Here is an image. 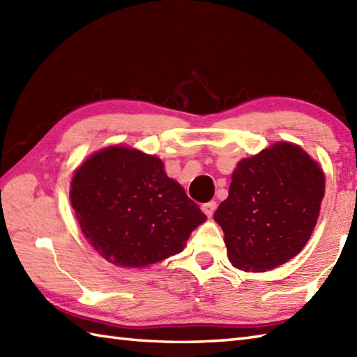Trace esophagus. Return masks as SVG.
Returning <instances> with one entry per match:
<instances>
[{
	"label": "esophagus",
	"instance_id": "1",
	"mask_svg": "<svg viewBox=\"0 0 357 357\" xmlns=\"http://www.w3.org/2000/svg\"><path fill=\"white\" fill-rule=\"evenodd\" d=\"M201 208H202L204 213H206L208 218H211V215H213L215 210H216V202L215 201H210V202L202 204Z\"/></svg>",
	"mask_w": 357,
	"mask_h": 357
}]
</instances>
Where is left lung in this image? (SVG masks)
Returning <instances> with one entry per match:
<instances>
[{
	"mask_svg": "<svg viewBox=\"0 0 357 357\" xmlns=\"http://www.w3.org/2000/svg\"><path fill=\"white\" fill-rule=\"evenodd\" d=\"M322 167L298 144L278 141L241 159L215 221L234 268L268 271L305 247L321 213Z\"/></svg>",
	"mask_w": 357,
	"mask_h": 357,
	"instance_id": "obj_1",
	"label": "left lung"
}]
</instances>
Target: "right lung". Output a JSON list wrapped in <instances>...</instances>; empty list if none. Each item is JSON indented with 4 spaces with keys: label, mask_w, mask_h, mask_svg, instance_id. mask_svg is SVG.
Here are the masks:
<instances>
[{
    "label": "right lung",
    "mask_w": 357,
    "mask_h": 357,
    "mask_svg": "<svg viewBox=\"0 0 357 357\" xmlns=\"http://www.w3.org/2000/svg\"><path fill=\"white\" fill-rule=\"evenodd\" d=\"M70 204L95 252L116 267L147 268L184 250L207 221L164 162L128 146L104 147L73 172Z\"/></svg>",
    "instance_id": "add662e5"
}]
</instances>
